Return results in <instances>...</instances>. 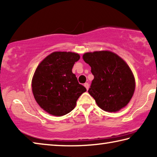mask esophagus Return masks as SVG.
I'll use <instances>...</instances> for the list:
<instances>
[{
  "instance_id": "1",
  "label": "esophagus",
  "mask_w": 157,
  "mask_h": 157,
  "mask_svg": "<svg viewBox=\"0 0 157 157\" xmlns=\"http://www.w3.org/2000/svg\"><path fill=\"white\" fill-rule=\"evenodd\" d=\"M84 86H85V88L86 89V90L89 89V83H85V84H84Z\"/></svg>"
}]
</instances>
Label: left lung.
Wrapping results in <instances>:
<instances>
[{
	"label": "left lung",
	"instance_id": "left-lung-1",
	"mask_svg": "<svg viewBox=\"0 0 157 157\" xmlns=\"http://www.w3.org/2000/svg\"><path fill=\"white\" fill-rule=\"evenodd\" d=\"M83 59L94 76L88 92L98 107L109 112L125 107L135 90L134 77L126 62L106 50L85 53Z\"/></svg>",
	"mask_w": 157,
	"mask_h": 157
}]
</instances>
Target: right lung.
Wrapping results in <instances>:
<instances>
[{"instance_id":"1","label":"right lung","mask_w":157,"mask_h":157,"mask_svg":"<svg viewBox=\"0 0 157 157\" xmlns=\"http://www.w3.org/2000/svg\"><path fill=\"white\" fill-rule=\"evenodd\" d=\"M79 58L75 52H54L37 66L32 90L39 105L51 115L62 116L71 112L79 97L86 91L72 72Z\"/></svg>"}]
</instances>
